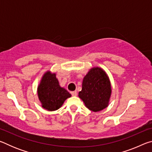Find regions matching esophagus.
Here are the masks:
<instances>
[{
    "instance_id": "esophagus-1",
    "label": "esophagus",
    "mask_w": 152,
    "mask_h": 152,
    "mask_svg": "<svg viewBox=\"0 0 152 152\" xmlns=\"http://www.w3.org/2000/svg\"><path fill=\"white\" fill-rule=\"evenodd\" d=\"M71 94L73 96H77V92H76V91H72V92H71Z\"/></svg>"
}]
</instances>
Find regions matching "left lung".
I'll return each instance as SVG.
<instances>
[{"instance_id":"left-lung-1","label":"left lung","mask_w":152,"mask_h":152,"mask_svg":"<svg viewBox=\"0 0 152 152\" xmlns=\"http://www.w3.org/2000/svg\"><path fill=\"white\" fill-rule=\"evenodd\" d=\"M110 94L109 77L102 69L96 67L92 68L84 76L78 96L89 110L97 112L108 106Z\"/></svg>"}]
</instances>
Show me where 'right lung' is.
<instances>
[{
    "label": "right lung",
    "mask_w": 152,
    "mask_h": 152,
    "mask_svg": "<svg viewBox=\"0 0 152 152\" xmlns=\"http://www.w3.org/2000/svg\"><path fill=\"white\" fill-rule=\"evenodd\" d=\"M37 94L42 107L50 111L58 110L71 96L65 88L60 86L56 74H51L50 71L43 75L37 88Z\"/></svg>",
    "instance_id": "obj_1"
}]
</instances>
